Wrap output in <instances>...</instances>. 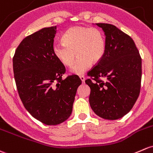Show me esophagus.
Instances as JSON below:
<instances>
[{
    "label": "esophagus",
    "instance_id": "esophagus-1",
    "mask_svg": "<svg viewBox=\"0 0 153 153\" xmlns=\"http://www.w3.org/2000/svg\"><path fill=\"white\" fill-rule=\"evenodd\" d=\"M79 77H80V78H81L82 83H84V82H85V76H84V75H80Z\"/></svg>",
    "mask_w": 153,
    "mask_h": 153
}]
</instances>
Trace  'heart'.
Wrapping results in <instances>:
<instances>
[{
  "mask_svg": "<svg viewBox=\"0 0 153 153\" xmlns=\"http://www.w3.org/2000/svg\"><path fill=\"white\" fill-rule=\"evenodd\" d=\"M63 43H56L53 52L56 59L65 67H71L77 56L76 64L71 69L72 73L81 75L89 70L91 64L102 59L105 51L103 33L94 27L73 26L62 36Z\"/></svg>",
  "mask_w": 153,
  "mask_h": 153,
  "instance_id": "b5f03b06",
  "label": "heart"
}]
</instances>
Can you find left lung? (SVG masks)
Masks as SVG:
<instances>
[{
    "label": "left lung",
    "instance_id": "1",
    "mask_svg": "<svg viewBox=\"0 0 153 153\" xmlns=\"http://www.w3.org/2000/svg\"><path fill=\"white\" fill-rule=\"evenodd\" d=\"M96 25L105 32V51L87 72L89 104L101 118L118 120L131 110L140 94L141 58L129 35L111 24Z\"/></svg>",
    "mask_w": 153,
    "mask_h": 153
}]
</instances>
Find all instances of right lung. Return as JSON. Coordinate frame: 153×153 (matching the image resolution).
Instances as JSON below:
<instances>
[{"mask_svg":"<svg viewBox=\"0 0 153 153\" xmlns=\"http://www.w3.org/2000/svg\"><path fill=\"white\" fill-rule=\"evenodd\" d=\"M57 27L26 36L13 57L16 86L24 107L47 125L62 123L71 115L75 96L81 81L76 75L62 79L65 67L53 52Z\"/></svg>","mask_w":153,"mask_h":153,"instance_id":"right-lung-1","label":"right lung"}]
</instances>
